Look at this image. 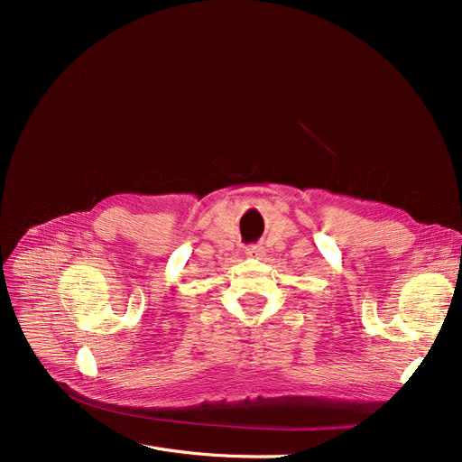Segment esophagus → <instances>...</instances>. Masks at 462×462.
<instances>
[{
    "label": "esophagus",
    "instance_id": "34e87169",
    "mask_svg": "<svg viewBox=\"0 0 462 462\" xmlns=\"http://www.w3.org/2000/svg\"><path fill=\"white\" fill-rule=\"evenodd\" d=\"M246 254H248V256H262V254H263V250H262V246L253 245V246H248V248H246Z\"/></svg>",
    "mask_w": 462,
    "mask_h": 462
}]
</instances>
